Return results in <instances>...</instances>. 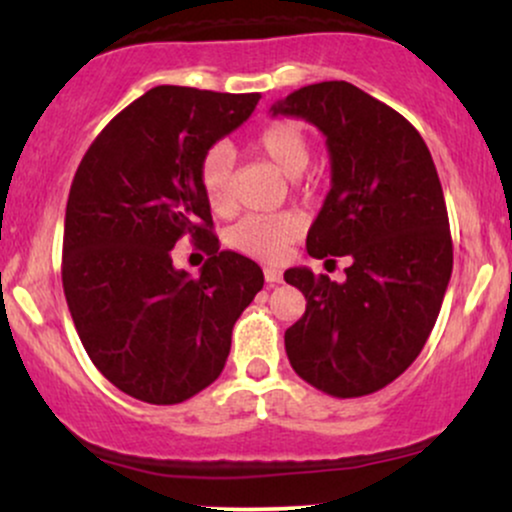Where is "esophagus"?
Wrapping results in <instances>:
<instances>
[{
  "instance_id": "esophagus-1",
  "label": "esophagus",
  "mask_w": 512,
  "mask_h": 512,
  "mask_svg": "<svg viewBox=\"0 0 512 512\" xmlns=\"http://www.w3.org/2000/svg\"><path fill=\"white\" fill-rule=\"evenodd\" d=\"M264 279H267V284H279V281H281V269L264 267Z\"/></svg>"
}]
</instances>
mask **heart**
Returning <instances> with one entry per match:
<instances>
[{"label":"heart","instance_id":"obj_1","mask_svg":"<svg viewBox=\"0 0 512 512\" xmlns=\"http://www.w3.org/2000/svg\"><path fill=\"white\" fill-rule=\"evenodd\" d=\"M250 149L269 161L284 175H298L310 161V137L298 120L276 117L252 137ZM199 187L214 214H228L233 209V154L228 146L216 144L199 161ZM301 216L284 214H250L243 216L228 231V245L245 255L276 260L301 236Z\"/></svg>","mask_w":512,"mask_h":512}]
</instances>
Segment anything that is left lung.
<instances>
[{"mask_svg": "<svg viewBox=\"0 0 512 512\" xmlns=\"http://www.w3.org/2000/svg\"><path fill=\"white\" fill-rule=\"evenodd\" d=\"M272 115L303 117L327 137L332 190L305 248L315 260H351L342 284L286 269V284L308 301L284 334L286 356L327 395H370L421 354L452 274L448 209L431 151L407 117L346 81L298 88L272 105Z\"/></svg>", "mask_w": 512, "mask_h": 512, "instance_id": "left-lung-1", "label": "left lung"}]
</instances>
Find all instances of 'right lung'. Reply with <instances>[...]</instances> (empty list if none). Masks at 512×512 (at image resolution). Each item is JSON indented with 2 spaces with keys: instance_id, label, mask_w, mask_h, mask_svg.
<instances>
[{
  "instance_id": "1",
  "label": "right lung",
  "mask_w": 512,
  "mask_h": 512,
  "mask_svg": "<svg viewBox=\"0 0 512 512\" xmlns=\"http://www.w3.org/2000/svg\"><path fill=\"white\" fill-rule=\"evenodd\" d=\"M257 93L156 86L93 139L64 216L62 286L88 358L125 395L180 404L221 375L262 269L219 250L199 161L252 115ZM182 237L210 257L172 267Z\"/></svg>"
}]
</instances>
